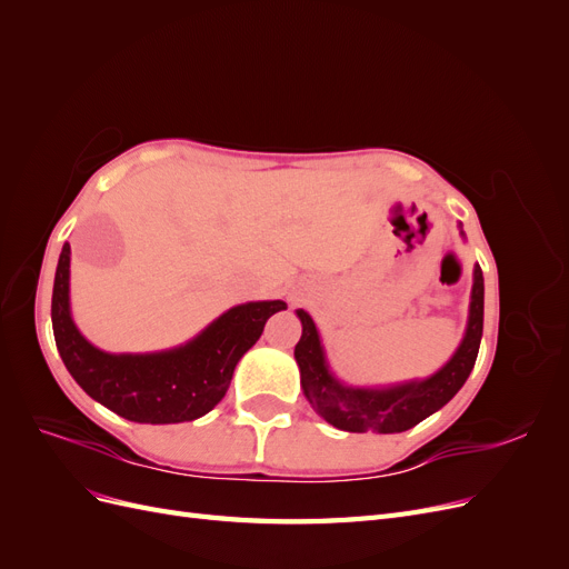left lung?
<instances>
[{"mask_svg": "<svg viewBox=\"0 0 569 569\" xmlns=\"http://www.w3.org/2000/svg\"><path fill=\"white\" fill-rule=\"evenodd\" d=\"M303 332L295 349L301 370V387L318 416L343 432H406L441 406L449 403L468 380L479 353L481 327H485V278L475 268L468 332L456 356L435 377L391 389H349L341 387L325 366L318 330L306 311H297Z\"/></svg>", "mask_w": 569, "mask_h": 569, "instance_id": "left-lung-1", "label": "left lung"}]
</instances>
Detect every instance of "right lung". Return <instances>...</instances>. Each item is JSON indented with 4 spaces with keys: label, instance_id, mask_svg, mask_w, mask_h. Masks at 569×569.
<instances>
[{
    "label": "right lung",
    "instance_id": "add662e5",
    "mask_svg": "<svg viewBox=\"0 0 569 569\" xmlns=\"http://www.w3.org/2000/svg\"><path fill=\"white\" fill-rule=\"evenodd\" d=\"M68 266L71 247L66 244L51 295V327L63 366L94 401L132 422H187L213 410L230 387L237 360L263 335L268 318L287 308L284 301L234 306L187 347L113 356L76 330L68 311Z\"/></svg>",
    "mask_w": 569,
    "mask_h": 569
}]
</instances>
